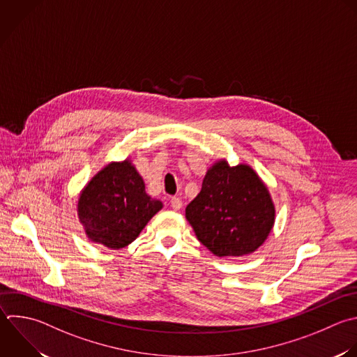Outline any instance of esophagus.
Here are the masks:
<instances>
[{
  "instance_id": "obj_1",
  "label": "esophagus",
  "mask_w": 357,
  "mask_h": 357,
  "mask_svg": "<svg viewBox=\"0 0 357 357\" xmlns=\"http://www.w3.org/2000/svg\"><path fill=\"white\" fill-rule=\"evenodd\" d=\"M170 206L174 209V211H178L181 206H183V201L178 198V197H173L170 199Z\"/></svg>"
}]
</instances>
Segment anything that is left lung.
<instances>
[{"label": "left lung", "instance_id": "obj_1", "mask_svg": "<svg viewBox=\"0 0 357 357\" xmlns=\"http://www.w3.org/2000/svg\"><path fill=\"white\" fill-rule=\"evenodd\" d=\"M185 218L215 255L240 257L265 241L275 222V206L250 166L230 167L220 160L208 170L199 194L185 208Z\"/></svg>", "mask_w": 357, "mask_h": 357}]
</instances>
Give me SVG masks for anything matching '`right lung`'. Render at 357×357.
I'll list each match as a JSON object with an SVG mask.
<instances>
[{
	"mask_svg": "<svg viewBox=\"0 0 357 357\" xmlns=\"http://www.w3.org/2000/svg\"><path fill=\"white\" fill-rule=\"evenodd\" d=\"M162 206L124 160L107 165L88 183L78 201V216L92 241L119 250L132 243Z\"/></svg>",
	"mask_w": 357,
	"mask_h": 357,
	"instance_id": "right-lung-1",
	"label": "right lung"
}]
</instances>
